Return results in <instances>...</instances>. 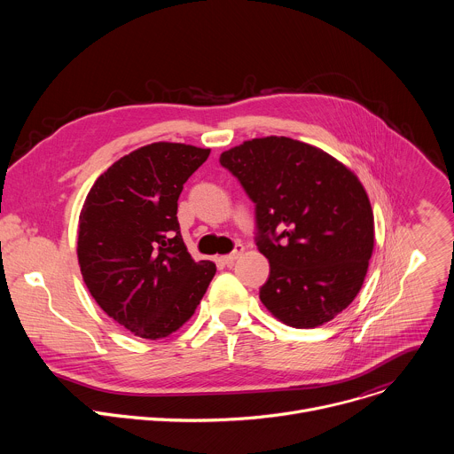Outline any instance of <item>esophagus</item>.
Here are the masks:
<instances>
[{"mask_svg":"<svg viewBox=\"0 0 454 454\" xmlns=\"http://www.w3.org/2000/svg\"><path fill=\"white\" fill-rule=\"evenodd\" d=\"M242 251H244V246H242V244H235V249H233L230 254H223V256H219V262H223V264L230 266V264H233V261H235V258H237Z\"/></svg>","mask_w":454,"mask_h":454,"instance_id":"esophagus-1","label":"esophagus"}]
</instances>
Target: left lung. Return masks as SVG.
<instances>
[{"instance_id": "8db88e82", "label": "left lung", "mask_w": 454, "mask_h": 454, "mask_svg": "<svg viewBox=\"0 0 454 454\" xmlns=\"http://www.w3.org/2000/svg\"><path fill=\"white\" fill-rule=\"evenodd\" d=\"M219 163L254 203V242L270 261L266 309L294 329H314L347 309L373 249V214L356 174L286 137L244 142Z\"/></svg>"}]
</instances>
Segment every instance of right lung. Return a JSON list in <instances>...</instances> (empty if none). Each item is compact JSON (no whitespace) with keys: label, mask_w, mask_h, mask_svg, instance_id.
Masks as SVG:
<instances>
[{"label":"right lung","mask_w":454,"mask_h":454,"mask_svg":"<svg viewBox=\"0 0 454 454\" xmlns=\"http://www.w3.org/2000/svg\"><path fill=\"white\" fill-rule=\"evenodd\" d=\"M210 149L158 142L113 163L79 219L82 278L102 310L135 336L160 340L198 309L215 264L196 262L177 223L186 179Z\"/></svg>","instance_id":"1"}]
</instances>
